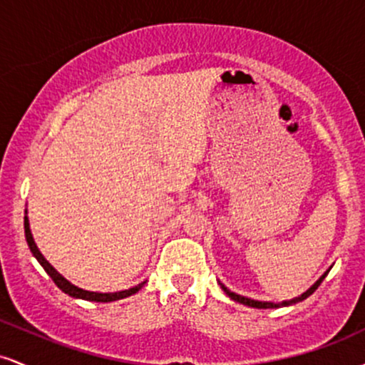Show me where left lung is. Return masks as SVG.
Wrapping results in <instances>:
<instances>
[{"mask_svg": "<svg viewBox=\"0 0 365 365\" xmlns=\"http://www.w3.org/2000/svg\"><path fill=\"white\" fill-rule=\"evenodd\" d=\"M326 274H328V271H326V273L322 274L321 278L317 279V282L314 283L312 287L309 288L307 292H304L300 297H295V299H292V300H284V302H279V304H274V302H261V300L247 299V297H242V295H238V293H233L232 290H228V288H226L223 283H220V284H221V288H223V292L226 293V295H228L232 300H235V302H238V304L249 305V307H254V309H274V307H287V305H293V304H297V302H302V300H305L309 295H312V293L317 290V287H319L322 279L326 278Z\"/></svg>", "mask_w": 365, "mask_h": 365, "instance_id": "1", "label": "left lung"}]
</instances>
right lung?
I'll return each mask as SVG.
<instances>
[{"label":"right lung","mask_w":365,"mask_h":365,"mask_svg":"<svg viewBox=\"0 0 365 365\" xmlns=\"http://www.w3.org/2000/svg\"><path fill=\"white\" fill-rule=\"evenodd\" d=\"M27 212V211H25ZM24 228H25V238H27V244H29V249H31V252L34 257L37 259V262L41 264V266L44 267V271L51 276V279L56 284L58 288H60L61 292H65L66 295L73 297V299H82V300H89V302H115V300H120V299H127V297L133 295V293H137L140 290L142 287H144L145 282H142L137 284V287L133 288H128V290H121V292H113V293H99V292H89V290H82V288L75 287L68 282L66 278H63V276L58 273L56 269L49 264L48 261L44 259V255L41 254V250L37 249L36 242H34V237H32L31 233V225H29V217L25 216L24 217Z\"/></svg>","instance_id":"obj_1"}]
</instances>
